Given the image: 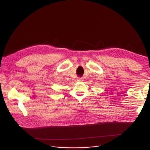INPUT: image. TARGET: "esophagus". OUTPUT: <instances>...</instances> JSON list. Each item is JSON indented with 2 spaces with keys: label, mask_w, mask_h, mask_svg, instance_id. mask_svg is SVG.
Here are the masks:
<instances>
[{
  "label": "esophagus",
  "mask_w": 150,
  "mask_h": 150,
  "mask_svg": "<svg viewBox=\"0 0 150 150\" xmlns=\"http://www.w3.org/2000/svg\"><path fill=\"white\" fill-rule=\"evenodd\" d=\"M77 81H79V82H82V81H83V78H78Z\"/></svg>",
  "instance_id": "1"
}]
</instances>
